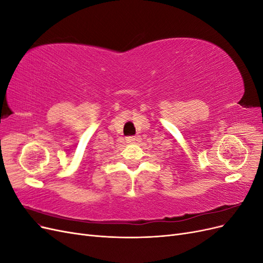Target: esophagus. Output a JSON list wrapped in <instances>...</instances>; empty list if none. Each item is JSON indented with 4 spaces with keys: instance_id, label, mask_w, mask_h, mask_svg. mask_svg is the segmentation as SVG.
I'll return each mask as SVG.
<instances>
[{
    "instance_id": "1",
    "label": "esophagus",
    "mask_w": 263,
    "mask_h": 263,
    "mask_svg": "<svg viewBox=\"0 0 263 263\" xmlns=\"http://www.w3.org/2000/svg\"><path fill=\"white\" fill-rule=\"evenodd\" d=\"M136 140H137V137H135V136H129V137L126 138V141L128 142V144H135Z\"/></svg>"
}]
</instances>
